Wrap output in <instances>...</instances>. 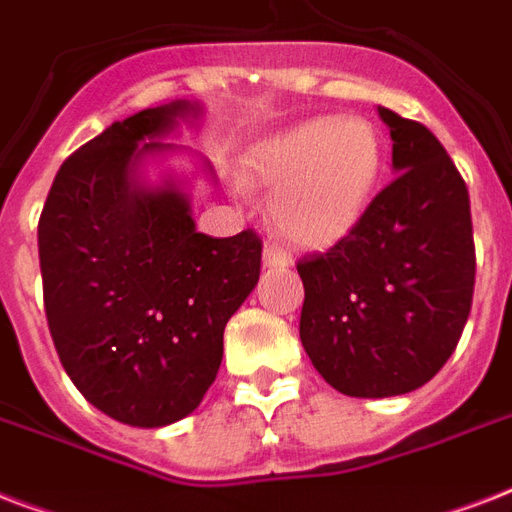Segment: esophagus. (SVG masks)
Here are the masks:
<instances>
[{"label":"esophagus","mask_w":512,"mask_h":512,"mask_svg":"<svg viewBox=\"0 0 512 512\" xmlns=\"http://www.w3.org/2000/svg\"><path fill=\"white\" fill-rule=\"evenodd\" d=\"M263 263H265V268H287V265L292 263V255H289L287 249L281 247V244H273V241H268V244H265V252H263Z\"/></svg>","instance_id":"obj_1"}]
</instances>
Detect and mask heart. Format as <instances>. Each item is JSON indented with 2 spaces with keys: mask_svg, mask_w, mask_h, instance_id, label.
I'll use <instances>...</instances> for the list:
<instances>
[{
  "mask_svg": "<svg viewBox=\"0 0 512 512\" xmlns=\"http://www.w3.org/2000/svg\"><path fill=\"white\" fill-rule=\"evenodd\" d=\"M382 172V143L361 119L319 116L263 140L244 177L271 188V217L303 247H332L364 217Z\"/></svg>",
  "mask_w": 512,
  "mask_h": 512,
  "instance_id": "obj_1",
  "label": "heart"
}]
</instances>
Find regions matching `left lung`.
Instances as JSON below:
<instances>
[{
	"label": "left lung",
	"mask_w": 512,
	"mask_h": 512,
	"mask_svg": "<svg viewBox=\"0 0 512 512\" xmlns=\"http://www.w3.org/2000/svg\"><path fill=\"white\" fill-rule=\"evenodd\" d=\"M398 175L335 247L297 260L300 340L345 396L388 398L433 380L460 342L476 284L468 185L420 122L380 108Z\"/></svg>",
	"instance_id": "left-lung-1"
}]
</instances>
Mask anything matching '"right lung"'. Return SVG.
Masks as SVG:
<instances>
[{
	"instance_id": "1",
	"label": "right lung",
	"mask_w": 512,
	"mask_h": 512,
	"mask_svg": "<svg viewBox=\"0 0 512 512\" xmlns=\"http://www.w3.org/2000/svg\"><path fill=\"white\" fill-rule=\"evenodd\" d=\"M188 103L114 122L60 164L39 215L47 327L100 412L138 428L183 420L223 361V329L260 279L252 228L196 233L183 193L143 191L132 159L164 148ZM140 139L149 143L138 147Z\"/></svg>"
}]
</instances>
